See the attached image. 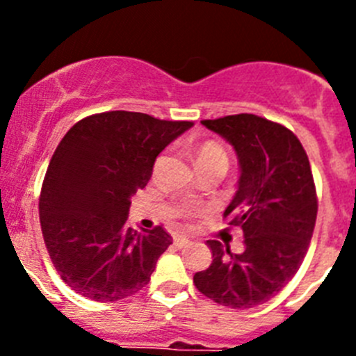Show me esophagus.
<instances>
[{"mask_svg": "<svg viewBox=\"0 0 356 356\" xmlns=\"http://www.w3.org/2000/svg\"><path fill=\"white\" fill-rule=\"evenodd\" d=\"M172 242H175L176 248H184L188 244V238L187 237H181V235H176L175 238H172Z\"/></svg>", "mask_w": 356, "mask_h": 356, "instance_id": "obj_1", "label": "esophagus"}]
</instances>
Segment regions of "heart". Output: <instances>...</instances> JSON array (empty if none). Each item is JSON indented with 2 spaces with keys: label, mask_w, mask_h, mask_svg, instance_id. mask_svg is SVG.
<instances>
[{
  "label": "heart",
  "mask_w": 356,
  "mask_h": 356,
  "mask_svg": "<svg viewBox=\"0 0 356 356\" xmlns=\"http://www.w3.org/2000/svg\"><path fill=\"white\" fill-rule=\"evenodd\" d=\"M197 162L200 160H222V162L228 163V156H226V151L222 149L217 143H205L201 144L200 149L196 153ZM185 216H188V212H185Z\"/></svg>",
  "instance_id": "heart-1"
}]
</instances>
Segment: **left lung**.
I'll use <instances>...</instances> for the list:
<instances>
[{
    "label": "left lung",
    "instance_id": "obj_1",
    "mask_svg": "<svg viewBox=\"0 0 356 356\" xmlns=\"http://www.w3.org/2000/svg\"><path fill=\"white\" fill-rule=\"evenodd\" d=\"M235 147L238 191L225 219L241 228L246 250L232 253L219 241L209 269L194 275L201 294L229 308H253L278 294L298 273L317 217V194L307 151L280 122L254 114L201 121Z\"/></svg>",
    "mask_w": 356,
    "mask_h": 356
}]
</instances>
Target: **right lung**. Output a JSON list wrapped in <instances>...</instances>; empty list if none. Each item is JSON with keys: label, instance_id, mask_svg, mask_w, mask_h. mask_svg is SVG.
<instances>
[{"label": "right lung", "instance_id": "1", "mask_svg": "<svg viewBox=\"0 0 356 356\" xmlns=\"http://www.w3.org/2000/svg\"><path fill=\"white\" fill-rule=\"evenodd\" d=\"M193 124L112 110L64 135L44 176L39 216L49 259L72 291L110 303L147 285L172 238L162 226L127 228L130 197L146 187L160 151Z\"/></svg>", "mask_w": 356, "mask_h": 356}]
</instances>
